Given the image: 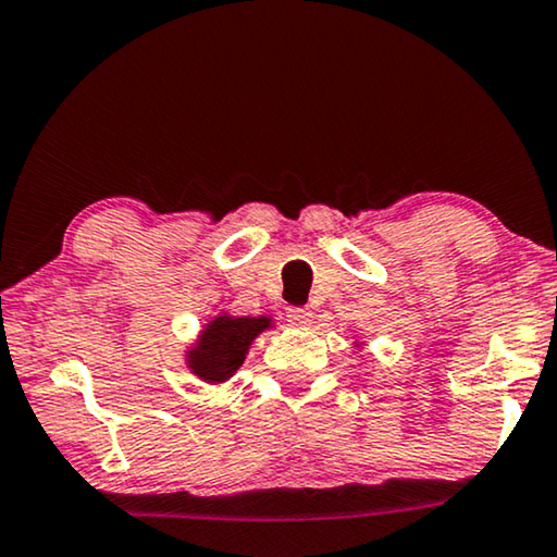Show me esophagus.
<instances>
[{
    "label": "esophagus",
    "instance_id": "obj_1",
    "mask_svg": "<svg viewBox=\"0 0 557 557\" xmlns=\"http://www.w3.org/2000/svg\"><path fill=\"white\" fill-rule=\"evenodd\" d=\"M287 322L293 327H307L312 322V312L307 310V307H289Z\"/></svg>",
    "mask_w": 557,
    "mask_h": 557
}]
</instances>
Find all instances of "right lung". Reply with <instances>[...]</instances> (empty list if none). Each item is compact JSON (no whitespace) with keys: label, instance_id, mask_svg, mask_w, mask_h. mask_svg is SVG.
Returning a JSON list of instances; mask_svg holds the SVG:
<instances>
[{"label":"right lung","instance_id":"1","mask_svg":"<svg viewBox=\"0 0 557 557\" xmlns=\"http://www.w3.org/2000/svg\"><path fill=\"white\" fill-rule=\"evenodd\" d=\"M270 327V318H230L220 314L199 335L189 350V370L205 383H225L245 362L247 347L262 330Z\"/></svg>","mask_w":557,"mask_h":557}]
</instances>
